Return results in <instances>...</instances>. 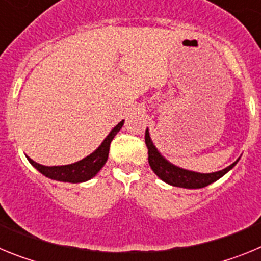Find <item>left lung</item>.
Masks as SVG:
<instances>
[{
    "label": "left lung",
    "mask_w": 261,
    "mask_h": 261,
    "mask_svg": "<svg viewBox=\"0 0 261 261\" xmlns=\"http://www.w3.org/2000/svg\"><path fill=\"white\" fill-rule=\"evenodd\" d=\"M145 144H146L147 154H149V156H147L149 165H150L154 174H156V176L161 177L167 184H171L174 187H181V188H204V187L209 186L213 181L222 177L238 162L237 161V162L230 165L229 167L223 168L221 171L212 172V174H200V172L188 171V170L176 167V166L171 165L168 161H166L151 142L147 129L145 130Z\"/></svg>",
    "instance_id": "left-lung-1"
}]
</instances>
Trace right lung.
I'll list each match as a JSON object with an SVG mask.
<instances>
[{
    "label": "right lung",
    "mask_w": 261,
    "mask_h": 261,
    "mask_svg": "<svg viewBox=\"0 0 261 261\" xmlns=\"http://www.w3.org/2000/svg\"><path fill=\"white\" fill-rule=\"evenodd\" d=\"M123 124L124 120L123 121H120V123L111 130L110 135H108L107 137L105 138V141L102 142V145H100L93 154H90L89 156L84 158L82 161H78V162L71 163V165L52 166V167H49V166H43L34 162V161H32L31 158H29V156H27V159H29V162L31 163L38 171H40L41 174L45 175L47 177H50L53 180L69 181V183H82V181H86L89 180V179H91L93 176H95L99 172V170H100V168L105 166V163L107 162L111 141L114 140L116 133L121 129Z\"/></svg>",
    "instance_id": "1"
}]
</instances>
